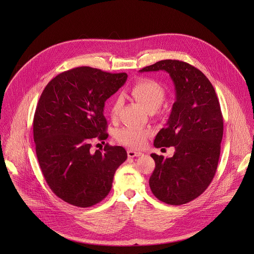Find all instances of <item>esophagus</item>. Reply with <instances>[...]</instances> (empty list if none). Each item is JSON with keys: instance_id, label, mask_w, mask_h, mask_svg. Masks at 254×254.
<instances>
[{"instance_id": "esophagus-1", "label": "esophagus", "mask_w": 254, "mask_h": 254, "mask_svg": "<svg viewBox=\"0 0 254 254\" xmlns=\"http://www.w3.org/2000/svg\"><path fill=\"white\" fill-rule=\"evenodd\" d=\"M142 155V153L139 151H134V150H131V149H128L127 150V156L129 158H134V157H139Z\"/></svg>"}]
</instances>
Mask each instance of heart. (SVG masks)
I'll return each mask as SVG.
<instances>
[{"label":"heart","mask_w":254,"mask_h":254,"mask_svg":"<svg viewBox=\"0 0 254 254\" xmlns=\"http://www.w3.org/2000/svg\"><path fill=\"white\" fill-rule=\"evenodd\" d=\"M131 96L141 103L149 112H155L163 104L166 98V90L157 81L144 78L136 81L130 87ZM124 105V97L116 94L110 103V115L116 119ZM152 131L139 127H126L119 129L116 139L130 148H141L145 145Z\"/></svg>","instance_id":"heart-1"}]
</instances>
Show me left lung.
I'll use <instances>...</instances> for the list:
<instances>
[{
    "instance_id": "left-lung-1",
    "label": "left lung",
    "mask_w": 254,
    "mask_h": 254,
    "mask_svg": "<svg viewBox=\"0 0 254 254\" xmlns=\"http://www.w3.org/2000/svg\"><path fill=\"white\" fill-rule=\"evenodd\" d=\"M167 71L175 86L166 127L154 141L156 148L174 146L171 158L152 154L156 167L149 185L154 196L172 205L187 203L211 183L219 161L223 116L214 87L196 67L180 60H161L140 72Z\"/></svg>"
}]
</instances>
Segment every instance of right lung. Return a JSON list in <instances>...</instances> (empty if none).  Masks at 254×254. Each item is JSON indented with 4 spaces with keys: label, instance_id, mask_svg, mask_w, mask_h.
I'll return each instance as SVG.
<instances>
[{
    "label": "right lung",
    "instance_id": "right-lung-1",
    "mask_svg": "<svg viewBox=\"0 0 254 254\" xmlns=\"http://www.w3.org/2000/svg\"><path fill=\"white\" fill-rule=\"evenodd\" d=\"M127 79V73L77 67L57 75L41 94L33 121L38 162L52 191L72 205L89 207L107 197L127 158L121 146L90 152L91 139L108 136L105 101Z\"/></svg>",
    "mask_w": 254,
    "mask_h": 254
}]
</instances>
